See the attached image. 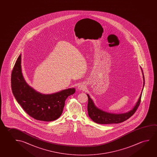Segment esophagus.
Listing matches in <instances>:
<instances>
[{
  "label": "esophagus",
  "mask_w": 157,
  "mask_h": 157,
  "mask_svg": "<svg viewBox=\"0 0 157 157\" xmlns=\"http://www.w3.org/2000/svg\"><path fill=\"white\" fill-rule=\"evenodd\" d=\"M78 89L79 90H85V89H86V86H85V85L84 84H83V83L82 84H82H80L79 85Z\"/></svg>",
  "instance_id": "34e87169"
}]
</instances>
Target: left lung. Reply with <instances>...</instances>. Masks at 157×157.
Wrapping results in <instances>:
<instances>
[{"label": "left lung", "mask_w": 157, "mask_h": 157, "mask_svg": "<svg viewBox=\"0 0 157 157\" xmlns=\"http://www.w3.org/2000/svg\"><path fill=\"white\" fill-rule=\"evenodd\" d=\"M142 70V75H143V79H144V86L145 85V77L143 73L142 68L141 67ZM144 89V87H143ZM142 89V90H143ZM141 95L142 92L140 94V97L138 99V101L135 106L128 113H120V114H115V113H109L104 111H102L101 109L97 108L96 106L94 105V103L91 99L90 97L89 94H87L88 97V104H87V111L90 117L91 118L92 120L94 121V122L98 124H112V123H121L122 122L125 121L130 118L131 116L135 113L137 109L139 106L141 99Z\"/></svg>", "instance_id": "obj_1"}]
</instances>
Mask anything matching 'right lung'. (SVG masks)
I'll return each instance as SVG.
<instances>
[{
  "mask_svg": "<svg viewBox=\"0 0 157 157\" xmlns=\"http://www.w3.org/2000/svg\"><path fill=\"white\" fill-rule=\"evenodd\" d=\"M11 89L17 102L29 116L40 121H54L63 113L65 101L73 94L75 88L56 94H42L27 84L22 75L21 54L17 59L11 74Z\"/></svg>",
  "mask_w": 157,
  "mask_h": 157,
  "instance_id": "1",
  "label": "right lung"
}]
</instances>
